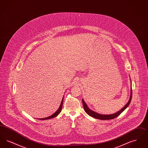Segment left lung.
<instances>
[{
  "label": "left lung",
  "instance_id": "1",
  "mask_svg": "<svg viewBox=\"0 0 148 148\" xmlns=\"http://www.w3.org/2000/svg\"><path fill=\"white\" fill-rule=\"evenodd\" d=\"M132 89L131 88L130 98L129 101L127 102V103L120 111L118 112L117 113L113 114H111V115H101V114H99L98 113H95V112L91 110L90 109H89V108L88 107V106L86 104V103H85L83 99H82V102H83V104L84 109L85 112L87 113L89 116H92V117H93V118H94L95 119H98L110 120L116 118L118 116H119L120 114L122 113L127 108V107L129 106V105L130 103V101L132 100Z\"/></svg>",
  "mask_w": 148,
  "mask_h": 148
}]
</instances>
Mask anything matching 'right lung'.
Segmentation results:
<instances>
[{"label":"right lung","instance_id":"obj_1","mask_svg":"<svg viewBox=\"0 0 148 148\" xmlns=\"http://www.w3.org/2000/svg\"><path fill=\"white\" fill-rule=\"evenodd\" d=\"M63 99H62V102H61V104H60V106H59V109H58V110L56 111V113H54L53 115H51L50 116H49V117H48V118H42V119H40V120H47V119H51V118H54V117H56V116L59 113H60V112H61V110H62V106H63Z\"/></svg>","mask_w":148,"mask_h":148}]
</instances>
